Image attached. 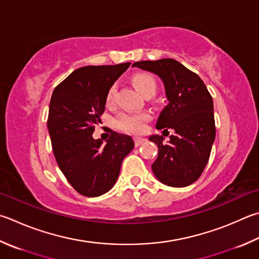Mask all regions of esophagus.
I'll use <instances>...</instances> for the list:
<instances>
[{"label": "esophagus", "instance_id": "esophagus-1", "mask_svg": "<svg viewBox=\"0 0 259 259\" xmlns=\"http://www.w3.org/2000/svg\"><path fill=\"white\" fill-rule=\"evenodd\" d=\"M134 140H135V145L136 146H140V145L144 144L146 142V139L142 138V137H135Z\"/></svg>", "mask_w": 259, "mask_h": 259}]
</instances>
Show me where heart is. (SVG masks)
<instances>
[{"instance_id":"obj_1","label":"heart","mask_w":259,"mask_h":259,"mask_svg":"<svg viewBox=\"0 0 259 259\" xmlns=\"http://www.w3.org/2000/svg\"><path fill=\"white\" fill-rule=\"evenodd\" d=\"M133 82L137 91L143 94V95H147V94H152L154 95L155 91H156V82H155L154 78L149 74L146 73H139L136 74L133 78ZM115 94H116V87L115 84L111 86L109 92L106 94V105L112 106L115 103ZM148 120L147 113H130V112H122L121 114L115 119V125L116 128L120 130L128 131V133H135L139 134L142 133L145 128V122Z\"/></svg>"}]
</instances>
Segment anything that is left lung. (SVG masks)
I'll use <instances>...</instances> for the list:
<instances>
[{
    "label": "left lung",
    "mask_w": 259,
    "mask_h": 259,
    "mask_svg": "<svg viewBox=\"0 0 259 259\" xmlns=\"http://www.w3.org/2000/svg\"><path fill=\"white\" fill-rule=\"evenodd\" d=\"M133 67L161 78L168 101L157 117L156 129L164 136L171 129L173 135L167 144L163 136H149L158 147L153 173L166 186H189L203 173L215 140L213 98L198 74L173 59L139 61Z\"/></svg>",
    "instance_id": "obj_1"
}]
</instances>
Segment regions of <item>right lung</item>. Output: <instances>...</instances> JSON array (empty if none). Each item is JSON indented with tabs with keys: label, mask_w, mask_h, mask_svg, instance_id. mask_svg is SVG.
Returning a JSON list of instances; mask_svg holds the SVG:
<instances>
[{
	"label": "right lung",
	"mask_w": 259,
	"mask_h": 259,
	"mask_svg": "<svg viewBox=\"0 0 259 259\" xmlns=\"http://www.w3.org/2000/svg\"><path fill=\"white\" fill-rule=\"evenodd\" d=\"M129 65L79 68L52 94L48 128L56 163L70 185L86 197L113 188L122 161L135 147L130 136L115 131L105 144L93 138L105 111L106 94Z\"/></svg>",
	"instance_id": "add662e5"
}]
</instances>
